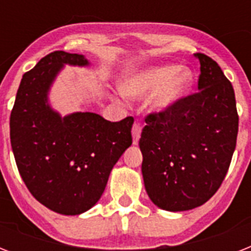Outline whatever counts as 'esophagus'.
I'll use <instances>...</instances> for the list:
<instances>
[{
  "label": "esophagus",
  "mask_w": 251,
  "mask_h": 251,
  "mask_svg": "<svg viewBox=\"0 0 251 251\" xmlns=\"http://www.w3.org/2000/svg\"><path fill=\"white\" fill-rule=\"evenodd\" d=\"M131 133H133L134 145H137L138 141H139V138H141V133H142L141 124L135 122V124H134V126H133V130H131Z\"/></svg>",
  "instance_id": "34e87169"
}]
</instances>
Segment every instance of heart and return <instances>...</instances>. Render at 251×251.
I'll list each match as a JSON object with an SVG mask.
<instances>
[{
    "label": "heart",
    "mask_w": 251,
    "mask_h": 251,
    "mask_svg": "<svg viewBox=\"0 0 251 251\" xmlns=\"http://www.w3.org/2000/svg\"><path fill=\"white\" fill-rule=\"evenodd\" d=\"M193 83L194 74L190 69L165 65L126 78L121 88L130 98H143L157 90L151 100V106L156 112H164L178 102L190 91Z\"/></svg>",
    "instance_id": "obj_1"
}]
</instances>
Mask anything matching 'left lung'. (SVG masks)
<instances>
[{"instance_id":"8db88e82","label":"left lung","mask_w":251,"mask_h":251,"mask_svg":"<svg viewBox=\"0 0 251 251\" xmlns=\"http://www.w3.org/2000/svg\"><path fill=\"white\" fill-rule=\"evenodd\" d=\"M195 57L198 92L150 113L139 139L146 191L159 208L173 212L202 206L218 191L237 141L232 83L211 57Z\"/></svg>"}]
</instances>
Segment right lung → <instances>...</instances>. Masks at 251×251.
Returning a JSON list of instances; mask_svg holds the SVG:
<instances>
[{
    "label": "right lung",
    "instance_id": "right-lung-1",
    "mask_svg": "<svg viewBox=\"0 0 251 251\" xmlns=\"http://www.w3.org/2000/svg\"><path fill=\"white\" fill-rule=\"evenodd\" d=\"M65 64L87 66L82 54L56 50L23 75L10 116V141L25 186L49 210L79 215L95 206L110 171L131 146L133 117L106 121L91 112L65 117L48 92Z\"/></svg>",
    "mask_w": 251,
    "mask_h": 251
}]
</instances>
